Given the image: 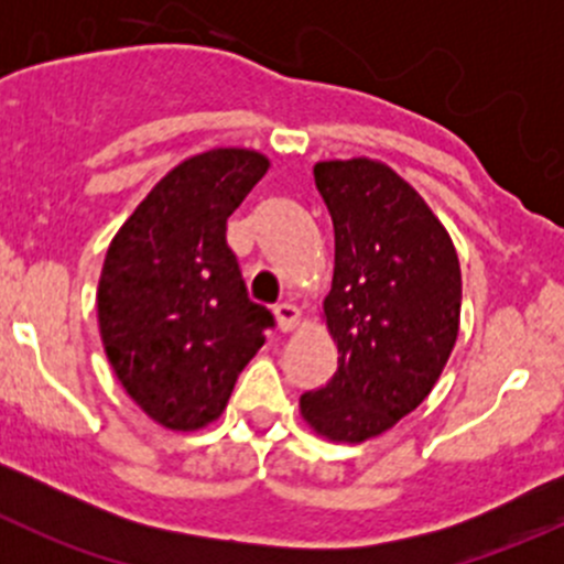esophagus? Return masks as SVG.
Returning a JSON list of instances; mask_svg holds the SVG:
<instances>
[{"label": "esophagus", "instance_id": "34e87169", "mask_svg": "<svg viewBox=\"0 0 564 564\" xmlns=\"http://www.w3.org/2000/svg\"><path fill=\"white\" fill-rule=\"evenodd\" d=\"M275 318H278V327H281L283 333H292V329L300 324V308L292 303L275 305Z\"/></svg>", "mask_w": 564, "mask_h": 564}]
</instances>
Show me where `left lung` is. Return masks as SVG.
<instances>
[{
	"label": "left lung",
	"instance_id": "8db88e82",
	"mask_svg": "<svg viewBox=\"0 0 564 564\" xmlns=\"http://www.w3.org/2000/svg\"><path fill=\"white\" fill-rule=\"evenodd\" d=\"M314 180L335 229L322 318L338 371L300 395V414L324 440L360 445L434 390L458 338L460 264L442 220L384 163L322 161Z\"/></svg>",
	"mask_w": 564,
	"mask_h": 564
}]
</instances>
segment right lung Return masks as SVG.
Returning <instances> with one entry per match:
<instances>
[{
    "label": "right lung",
    "mask_w": 564,
    "mask_h": 564,
    "mask_svg": "<svg viewBox=\"0 0 564 564\" xmlns=\"http://www.w3.org/2000/svg\"><path fill=\"white\" fill-rule=\"evenodd\" d=\"M267 169L242 147L198 152L147 193L108 246L98 283L106 357L163 429L218 420L272 327L226 246V220Z\"/></svg>",
    "instance_id": "1"
}]
</instances>
